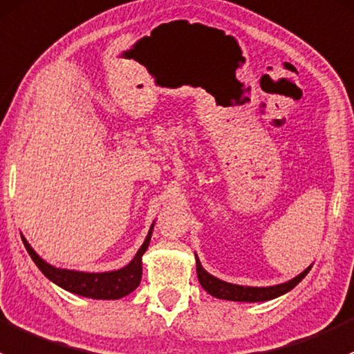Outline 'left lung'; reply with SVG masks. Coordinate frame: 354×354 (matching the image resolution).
<instances>
[{
  "label": "left lung",
  "instance_id": "left-lung-1",
  "mask_svg": "<svg viewBox=\"0 0 354 354\" xmlns=\"http://www.w3.org/2000/svg\"><path fill=\"white\" fill-rule=\"evenodd\" d=\"M312 266H308L304 272L297 276V278L290 279V281L281 283V285L274 286H266V288H257V286H242V285H232V283L221 281V279L211 276L206 269H203L201 262H199L198 256H196V271H198V279L201 283V286L211 297L221 298V300H230V301H268L272 298H278L281 295L288 293L290 290H293L305 276L308 274Z\"/></svg>",
  "mask_w": 354,
  "mask_h": 354
}]
</instances>
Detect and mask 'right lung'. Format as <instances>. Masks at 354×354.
I'll list each match as a JSON object with an SVG mask.
<instances>
[{
	"label": "right lung",
	"instance_id": "obj_1",
	"mask_svg": "<svg viewBox=\"0 0 354 354\" xmlns=\"http://www.w3.org/2000/svg\"><path fill=\"white\" fill-rule=\"evenodd\" d=\"M153 225L150 232H148L147 239H145L143 245L140 247L136 256L133 257V261L127 266H124V268L118 269V271L107 272H83L54 268L49 262H46L42 257L37 256V252L32 249L30 243L25 240L24 235H21V240H24V245L27 249L28 256L32 257L35 266L41 269L42 274L53 283H56L57 286H61L66 291H71L75 295H80V297L95 298V300H118V298L129 295L131 291L136 290L138 285H140L141 274H143L141 257H143L148 245H150Z\"/></svg>",
	"mask_w": 354,
	"mask_h": 354
}]
</instances>
